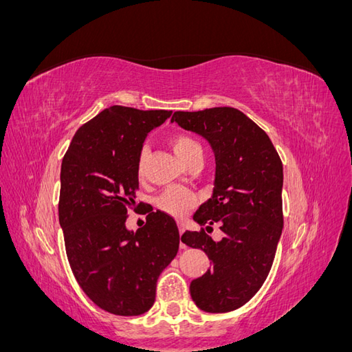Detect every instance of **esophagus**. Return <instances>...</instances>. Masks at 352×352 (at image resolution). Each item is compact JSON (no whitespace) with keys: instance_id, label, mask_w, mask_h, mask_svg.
<instances>
[{"instance_id":"obj_1","label":"esophagus","mask_w":352,"mask_h":352,"mask_svg":"<svg viewBox=\"0 0 352 352\" xmlns=\"http://www.w3.org/2000/svg\"><path fill=\"white\" fill-rule=\"evenodd\" d=\"M177 228H179V235H182L184 230H185V225H184L182 221H179V223H177ZM180 247H184V245L180 243Z\"/></svg>"}]
</instances>
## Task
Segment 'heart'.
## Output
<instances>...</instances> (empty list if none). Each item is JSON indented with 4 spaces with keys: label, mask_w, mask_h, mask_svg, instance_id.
<instances>
[{
    "label": "heart",
    "mask_w": 352,
    "mask_h": 352,
    "mask_svg": "<svg viewBox=\"0 0 352 352\" xmlns=\"http://www.w3.org/2000/svg\"><path fill=\"white\" fill-rule=\"evenodd\" d=\"M170 145H172L175 154L182 163H186L188 160L192 157L197 151H201V146L192 138L186 135H175L170 140ZM145 160V150L140 154V162H138V173H142ZM197 197L190 192V190L182 189V188H167L164 192L158 197L157 204L163 211L168 212L175 217H184L188 212L197 206Z\"/></svg>",
    "instance_id": "1"
}]
</instances>
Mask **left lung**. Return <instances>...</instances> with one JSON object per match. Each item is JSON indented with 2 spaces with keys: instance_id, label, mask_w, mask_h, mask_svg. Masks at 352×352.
Instances as JSON below:
<instances>
[{
  "instance_id": "8db88e82",
  "label": "left lung",
  "mask_w": 352,
  "mask_h": 352,
  "mask_svg": "<svg viewBox=\"0 0 352 352\" xmlns=\"http://www.w3.org/2000/svg\"><path fill=\"white\" fill-rule=\"evenodd\" d=\"M172 122L204 138L214 153L212 195L194 220L207 230L219 222L226 233L217 243L204 229L180 238L211 260V269L190 282V296L202 311H233L257 294L274 260L283 228L280 157L267 133L236 109L175 111Z\"/></svg>"
}]
</instances>
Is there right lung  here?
Wrapping results in <instances>:
<instances>
[{
    "label": "right lung",
    "instance_id": "obj_1",
    "mask_svg": "<svg viewBox=\"0 0 352 352\" xmlns=\"http://www.w3.org/2000/svg\"><path fill=\"white\" fill-rule=\"evenodd\" d=\"M172 111L113 105L82 124L63 158L58 220L72 272L102 310L140 316L155 301L160 273L179 250V229L163 211H144L146 223L126 228L135 211L138 162L146 135Z\"/></svg>",
    "mask_w": 352,
    "mask_h": 352
}]
</instances>
